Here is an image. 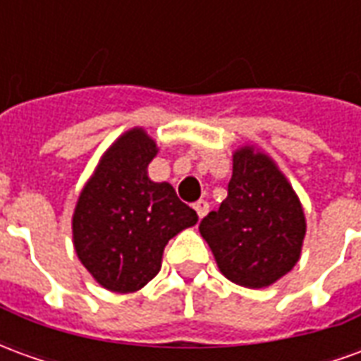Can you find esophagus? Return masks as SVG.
<instances>
[{"label":"esophagus","mask_w":361,"mask_h":361,"mask_svg":"<svg viewBox=\"0 0 361 361\" xmlns=\"http://www.w3.org/2000/svg\"><path fill=\"white\" fill-rule=\"evenodd\" d=\"M193 209H195V211H197V216H199V219H203L204 214L209 212V203H207L204 199H199V201H197V203L193 204Z\"/></svg>","instance_id":"obj_1"}]
</instances>
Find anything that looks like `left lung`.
<instances>
[{"instance_id": "obj_1", "label": "left lung", "mask_w": 361, "mask_h": 361, "mask_svg": "<svg viewBox=\"0 0 361 361\" xmlns=\"http://www.w3.org/2000/svg\"><path fill=\"white\" fill-rule=\"evenodd\" d=\"M228 197L199 232L220 272L245 288H267L302 255L305 214L276 162L253 145L235 150Z\"/></svg>"}]
</instances>
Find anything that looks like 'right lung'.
Returning <instances> with one entry per match:
<instances>
[{"mask_svg":"<svg viewBox=\"0 0 361 361\" xmlns=\"http://www.w3.org/2000/svg\"><path fill=\"white\" fill-rule=\"evenodd\" d=\"M157 141L133 127L106 150L73 212L77 257L106 290L131 294L154 279L166 243L195 226L197 212L168 181L149 178Z\"/></svg>","mask_w":361,"mask_h":361,"instance_id":"obj_1","label":"right lung"}]
</instances>
